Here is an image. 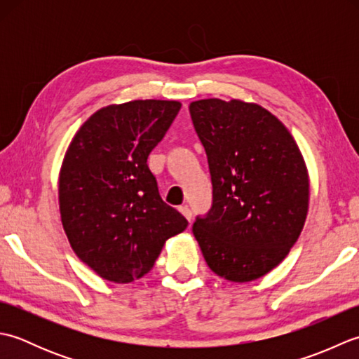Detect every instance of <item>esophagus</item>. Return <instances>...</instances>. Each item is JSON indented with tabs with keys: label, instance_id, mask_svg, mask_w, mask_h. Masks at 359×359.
I'll list each match as a JSON object with an SVG mask.
<instances>
[{
	"label": "esophagus",
	"instance_id": "esophagus-1",
	"mask_svg": "<svg viewBox=\"0 0 359 359\" xmlns=\"http://www.w3.org/2000/svg\"><path fill=\"white\" fill-rule=\"evenodd\" d=\"M179 211H180L182 215H184V216L189 220V222H191V217H193V215H191V210H189V208L187 207V205H185V207H179Z\"/></svg>",
	"mask_w": 359,
	"mask_h": 359
}]
</instances>
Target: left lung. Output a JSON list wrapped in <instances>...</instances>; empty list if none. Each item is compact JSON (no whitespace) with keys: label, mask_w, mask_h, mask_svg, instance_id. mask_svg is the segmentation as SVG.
<instances>
[{"label":"left lung","mask_w":359,"mask_h":359,"mask_svg":"<svg viewBox=\"0 0 359 359\" xmlns=\"http://www.w3.org/2000/svg\"><path fill=\"white\" fill-rule=\"evenodd\" d=\"M207 151L212 207L193 225L211 271L231 282L265 276L284 261L309 212V171L284 123L257 103L189 104Z\"/></svg>","instance_id":"1"}]
</instances>
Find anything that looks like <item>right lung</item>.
<instances>
[{
	"label": "right lung",
	"mask_w": 359,
	"mask_h": 359,
	"mask_svg": "<svg viewBox=\"0 0 359 359\" xmlns=\"http://www.w3.org/2000/svg\"><path fill=\"white\" fill-rule=\"evenodd\" d=\"M177 100H133L94 112L67 147L58 203L74 253L98 276L128 284L144 276L165 242L188 226L166 205L149 152L177 116Z\"/></svg>",
	"instance_id": "1"
}]
</instances>
